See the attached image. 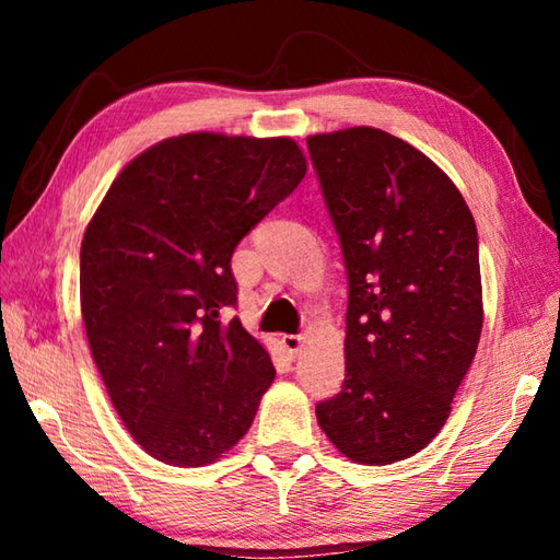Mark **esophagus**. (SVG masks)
<instances>
[{"label":"esophagus","instance_id":"34e87169","mask_svg":"<svg viewBox=\"0 0 560 560\" xmlns=\"http://www.w3.org/2000/svg\"><path fill=\"white\" fill-rule=\"evenodd\" d=\"M281 343H283V349H287L291 355H295V353H299V351L303 349L305 337H303V335H283V337H281Z\"/></svg>","mask_w":560,"mask_h":560}]
</instances>
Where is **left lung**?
Wrapping results in <instances>:
<instances>
[{"mask_svg":"<svg viewBox=\"0 0 560 560\" xmlns=\"http://www.w3.org/2000/svg\"><path fill=\"white\" fill-rule=\"evenodd\" d=\"M349 277L337 397L317 423L343 457L383 467L445 425L483 327L477 223L455 183L399 137H307Z\"/></svg>","mask_w":560,"mask_h":560,"instance_id":"left-lung-1","label":"left lung"}]
</instances>
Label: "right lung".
Listing matches in <instances>:
<instances>
[{
  "label": "right lung",
  "instance_id": "right-lung-1",
  "mask_svg": "<svg viewBox=\"0 0 560 560\" xmlns=\"http://www.w3.org/2000/svg\"><path fill=\"white\" fill-rule=\"evenodd\" d=\"M291 137L189 132L115 177L81 241V317L113 407L137 445L205 467L253 425L273 383L267 349L221 311L235 245L305 177Z\"/></svg>",
  "mask_w": 560,
  "mask_h": 560
}]
</instances>
